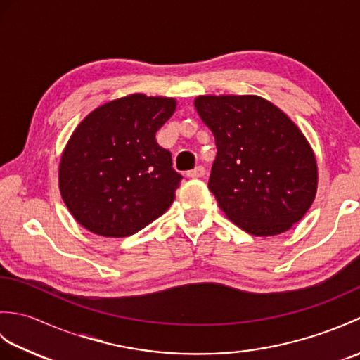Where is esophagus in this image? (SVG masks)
<instances>
[{"label":"esophagus","instance_id":"1","mask_svg":"<svg viewBox=\"0 0 360 360\" xmlns=\"http://www.w3.org/2000/svg\"><path fill=\"white\" fill-rule=\"evenodd\" d=\"M204 174H205V168H204L202 165H198V167H195V168H193V170L187 172V176H188V178H202Z\"/></svg>","mask_w":360,"mask_h":360}]
</instances>
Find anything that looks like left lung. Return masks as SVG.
I'll return each instance as SVG.
<instances>
[{
	"label": "left lung",
	"instance_id": "1",
	"mask_svg": "<svg viewBox=\"0 0 360 360\" xmlns=\"http://www.w3.org/2000/svg\"><path fill=\"white\" fill-rule=\"evenodd\" d=\"M195 108L215 137L209 179L226 217L255 236L289 231L314 202V150L288 114L259 96H198Z\"/></svg>",
	"mask_w": 360,
	"mask_h": 360
}]
</instances>
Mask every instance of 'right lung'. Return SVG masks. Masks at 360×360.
<instances>
[{
    "instance_id": "obj_1",
    "label": "right lung",
    "mask_w": 360,
    "mask_h": 360,
    "mask_svg": "<svg viewBox=\"0 0 360 360\" xmlns=\"http://www.w3.org/2000/svg\"><path fill=\"white\" fill-rule=\"evenodd\" d=\"M174 110L173 97L129 94L97 106L74 129L58 187L82 227L124 238L168 210L182 176L155 136Z\"/></svg>"
}]
</instances>
